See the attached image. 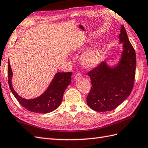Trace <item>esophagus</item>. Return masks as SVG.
Masks as SVG:
<instances>
[{"instance_id":"34e87169","label":"esophagus","mask_w":148,"mask_h":148,"mask_svg":"<svg viewBox=\"0 0 148 148\" xmlns=\"http://www.w3.org/2000/svg\"><path fill=\"white\" fill-rule=\"evenodd\" d=\"M82 77V75L80 73H77L74 76V79L75 80H78Z\"/></svg>"}]
</instances>
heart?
<instances>
[{
  "mask_svg": "<svg viewBox=\"0 0 148 148\" xmlns=\"http://www.w3.org/2000/svg\"><path fill=\"white\" fill-rule=\"evenodd\" d=\"M103 50L99 45L88 49L81 55L80 61L85 68H92L100 63L103 57Z\"/></svg>",
  "mask_w": 148,
  "mask_h": 148,
  "instance_id": "1",
  "label": "heart"
}]
</instances>
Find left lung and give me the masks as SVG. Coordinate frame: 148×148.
Wrapping results in <instances>:
<instances>
[{"instance_id":"obj_1","label":"left lung","mask_w":148,"mask_h":148,"mask_svg":"<svg viewBox=\"0 0 148 148\" xmlns=\"http://www.w3.org/2000/svg\"><path fill=\"white\" fill-rule=\"evenodd\" d=\"M119 41L123 51L118 63L110 66L103 61L88 73L91 79L87 103L92 110L99 112L113 110L129 96L135 78L136 56L135 50L121 25Z\"/></svg>"}]
</instances>
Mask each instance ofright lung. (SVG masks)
<instances>
[{
    "mask_svg": "<svg viewBox=\"0 0 148 148\" xmlns=\"http://www.w3.org/2000/svg\"><path fill=\"white\" fill-rule=\"evenodd\" d=\"M8 84L12 93L21 106L27 110L37 113H48L60 106L64 90L71 83V72H58L44 92L36 98L27 99L16 93L12 87V71L9 60L8 67Z\"/></svg>",
    "mask_w": 148,
    "mask_h": 148,
    "instance_id": "1",
    "label": "right lung"
}]
</instances>
